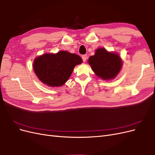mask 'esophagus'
<instances>
[{"label":"esophagus","instance_id":"1","mask_svg":"<svg viewBox=\"0 0 155 155\" xmlns=\"http://www.w3.org/2000/svg\"><path fill=\"white\" fill-rule=\"evenodd\" d=\"M87 58V55H82V59L83 61V62H85L86 61Z\"/></svg>","mask_w":155,"mask_h":155}]
</instances>
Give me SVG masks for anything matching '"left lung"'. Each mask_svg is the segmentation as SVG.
Returning a JSON list of instances; mask_svg holds the SVG:
<instances>
[{
  "label": "left lung",
  "instance_id": "left-lung-1",
  "mask_svg": "<svg viewBox=\"0 0 155 155\" xmlns=\"http://www.w3.org/2000/svg\"><path fill=\"white\" fill-rule=\"evenodd\" d=\"M88 63L96 76L106 81L114 79L123 64L118 54L107 51L105 48H97L95 54L88 58Z\"/></svg>",
  "mask_w": 155,
  "mask_h": 155
}]
</instances>
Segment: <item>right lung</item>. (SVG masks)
I'll return each mask as SVG.
<instances>
[{
    "label": "right lung",
    "mask_w": 155,
    "mask_h": 155,
    "mask_svg": "<svg viewBox=\"0 0 155 155\" xmlns=\"http://www.w3.org/2000/svg\"><path fill=\"white\" fill-rule=\"evenodd\" d=\"M82 61L80 56L63 50L35 58L33 69L42 83L48 87H59L68 81L74 67Z\"/></svg>",
    "instance_id": "obj_1"
}]
</instances>
